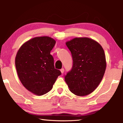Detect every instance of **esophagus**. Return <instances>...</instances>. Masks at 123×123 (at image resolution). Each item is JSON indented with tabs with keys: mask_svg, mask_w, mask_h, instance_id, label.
I'll return each instance as SVG.
<instances>
[{
	"mask_svg": "<svg viewBox=\"0 0 123 123\" xmlns=\"http://www.w3.org/2000/svg\"><path fill=\"white\" fill-rule=\"evenodd\" d=\"M60 71H61V73H62V74H63V73H64V71L63 68H62V69H61V70H60Z\"/></svg>",
	"mask_w": 123,
	"mask_h": 123,
	"instance_id": "34e87169",
	"label": "esophagus"
}]
</instances>
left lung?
<instances>
[{"mask_svg":"<svg viewBox=\"0 0 123 123\" xmlns=\"http://www.w3.org/2000/svg\"><path fill=\"white\" fill-rule=\"evenodd\" d=\"M66 44L72 53L73 64L64 77L70 91L78 96L93 92L103 79L106 67L101 45L88 37H76Z\"/></svg>","mask_w":123,"mask_h":123,"instance_id":"1","label":"left lung"}]
</instances>
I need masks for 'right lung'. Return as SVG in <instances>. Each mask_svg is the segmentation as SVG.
I'll use <instances>...</instances> for the list:
<instances>
[{"instance_id": "1", "label": "right lung", "mask_w": 123, "mask_h": 123, "mask_svg": "<svg viewBox=\"0 0 123 123\" xmlns=\"http://www.w3.org/2000/svg\"><path fill=\"white\" fill-rule=\"evenodd\" d=\"M56 43L48 36L34 37L24 43L17 53L16 68L22 85L37 95L46 94L61 74L54 67L50 51Z\"/></svg>"}]
</instances>
